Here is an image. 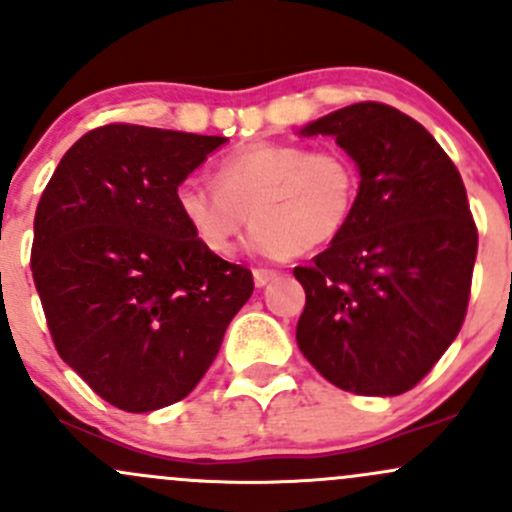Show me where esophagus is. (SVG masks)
Instances as JSON below:
<instances>
[{
  "instance_id": "1",
  "label": "esophagus",
  "mask_w": 512,
  "mask_h": 512,
  "mask_svg": "<svg viewBox=\"0 0 512 512\" xmlns=\"http://www.w3.org/2000/svg\"><path fill=\"white\" fill-rule=\"evenodd\" d=\"M252 277H255L257 287H267V284H270L272 279L279 277V272H274V270H255V272H252Z\"/></svg>"
}]
</instances>
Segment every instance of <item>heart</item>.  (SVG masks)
Listing matches in <instances>:
<instances>
[{
	"mask_svg": "<svg viewBox=\"0 0 512 512\" xmlns=\"http://www.w3.org/2000/svg\"><path fill=\"white\" fill-rule=\"evenodd\" d=\"M358 193V166L338 149L252 142L220 159L215 186L186 179L174 201L193 238L213 255L233 252L250 218L252 250L282 260L336 240L353 220Z\"/></svg>",
	"mask_w": 512,
	"mask_h": 512,
	"instance_id": "heart-1",
	"label": "heart"
}]
</instances>
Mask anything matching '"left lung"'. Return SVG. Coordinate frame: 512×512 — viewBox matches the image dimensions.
I'll return each instance as SVG.
<instances>
[{
	"mask_svg": "<svg viewBox=\"0 0 512 512\" xmlns=\"http://www.w3.org/2000/svg\"><path fill=\"white\" fill-rule=\"evenodd\" d=\"M360 174L348 228L309 267L297 324L304 358L336 387L392 397L412 390L459 336L478 233L454 161L417 120L383 102L319 117Z\"/></svg>",
	"mask_w": 512,
	"mask_h": 512,
	"instance_id": "1",
	"label": "left lung"
}]
</instances>
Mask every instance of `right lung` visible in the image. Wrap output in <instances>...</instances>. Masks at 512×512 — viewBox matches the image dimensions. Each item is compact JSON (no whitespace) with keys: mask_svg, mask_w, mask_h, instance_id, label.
<instances>
[{"mask_svg":"<svg viewBox=\"0 0 512 512\" xmlns=\"http://www.w3.org/2000/svg\"><path fill=\"white\" fill-rule=\"evenodd\" d=\"M225 137L105 125L63 154L34 218L31 272L56 351L110 405L184 400L252 289L201 245L174 193Z\"/></svg>","mask_w":512,"mask_h":512,"instance_id":"add662e5","label":"right lung"}]
</instances>
